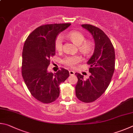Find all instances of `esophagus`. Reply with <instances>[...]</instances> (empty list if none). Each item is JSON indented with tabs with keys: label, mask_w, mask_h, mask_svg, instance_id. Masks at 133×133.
I'll return each mask as SVG.
<instances>
[{
	"label": "esophagus",
	"mask_w": 133,
	"mask_h": 133,
	"mask_svg": "<svg viewBox=\"0 0 133 133\" xmlns=\"http://www.w3.org/2000/svg\"><path fill=\"white\" fill-rule=\"evenodd\" d=\"M69 75H70L71 76L75 75V72H74V71H69Z\"/></svg>",
	"instance_id": "34e87169"
}]
</instances>
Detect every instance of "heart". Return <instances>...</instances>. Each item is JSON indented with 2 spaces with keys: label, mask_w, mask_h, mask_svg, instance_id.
<instances>
[{
  "label": "heart",
  "mask_w": 133,
  "mask_h": 133,
  "mask_svg": "<svg viewBox=\"0 0 133 133\" xmlns=\"http://www.w3.org/2000/svg\"><path fill=\"white\" fill-rule=\"evenodd\" d=\"M67 37L78 46L79 50L83 54L89 53L92 48V43L90 41H85V36L82 32L78 31H71L67 34ZM63 37L62 35L58 36L55 41V48L58 52L62 50ZM81 57L79 55L66 56L62 60L64 65L69 67H74L78 63L81 61Z\"/></svg>",
  "instance_id": "1"
}]
</instances>
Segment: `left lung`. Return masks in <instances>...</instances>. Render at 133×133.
<instances>
[{
  "instance_id": "left-lung-1",
  "label": "left lung",
  "mask_w": 133,
  "mask_h": 133,
  "mask_svg": "<svg viewBox=\"0 0 133 133\" xmlns=\"http://www.w3.org/2000/svg\"><path fill=\"white\" fill-rule=\"evenodd\" d=\"M95 40L94 52L87 64L89 65V78L85 81L83 76L75 73L78 82L75 87L77 98L85 103H90L101 96L108 88L115 67V49L110 39L99 28L90 24H82Z\"/></svg>"
}]
</instances>
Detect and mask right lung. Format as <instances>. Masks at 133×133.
Here are the masks:
<instances>
[{"label":"right lung","mask_w":133,"mask_h":133,"mask_svg":"<svg viewBox=\"0 0 133 133\" xmlns=\"http://www.w3.org/2000/svg\"><path fill=\"white\" fill-rule=\"evenodd\" d=\"M70 23L41 25L25 40L22 53V74L30 94L43 103L54 102L59 96V85L69 77V71L61 68L48 72L50 58L55 54V41Z\"/></svg>","instance_id":"right-lung-1"}]
</instances>
